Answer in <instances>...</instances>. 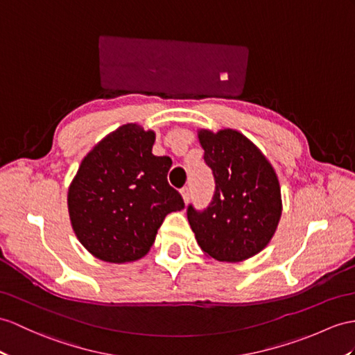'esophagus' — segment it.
I'll return each mask as SVG.
<instances>
[{
  "label": "esophagus",
  "mask_w": 355,
  "mask_h": 355,
  "mask_svg": "<svg viewBox=\"0 0 355 355\" xmlns=\"http://www.w3.org/2000/svg\"><path fill=\"white\" fill-rule=\"evenodd\" d=\"M180 194H182L184 203L188 205V203H189V198H191V196H189V188H188V187H184L182 189H180Z\"/></svg>",
  "instance_id": "1"
}]
</instances>
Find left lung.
<instances>
[{
  "label": "left lung",
  "instance_id": "1",
  "mask_svg": "<svg viewBox=\"0 0 355 355\" xmlns=\"http://www.w3.org/2000/svg\"><path fill=\"white\" fill-rule=\"evenodd\" d=\"M215 193L203 212L188 207V221L205 256L243 262L270 244L282 218L280 182L272 164L236 129H197Z\"/></svg>",
  "mask_w": 355,
  "mask_h": 355
}]
</instances>
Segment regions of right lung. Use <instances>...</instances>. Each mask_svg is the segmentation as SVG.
<instances>
[{
	"mask_svg": "<svg viewBox=\"0 0 355 355\" xmlns=\"http://www.w3.org/2000/svg\"><path fill=\"white\" fill-rule=\"evenodd\" d=\"M157 134L138 123L110 132L83 158L67 189L78 241L99 261L135 262L149 253L158 229L184 200L167 182L168 157H155Z\"/></svg>",
	"mask_w": 355,
	"mask_h": 355,
	"instance_id": "right-lung-1",
	"label": "right lung"
}]
</instances>
